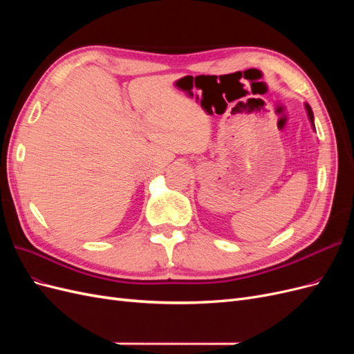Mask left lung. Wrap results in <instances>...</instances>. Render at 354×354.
I'll return each instance as SVG.
<instances>
[{
  "label": "left lung",
  "instance_id": "obj_1",
  "mask_svg": "<svg viewBox=\"0 0 354 354\" xmlns=\"http://www.w3.org/2000/svg\"><path fill=\"white\" fill-rule=\"evenodd\" d=\"M306 108H307V112H308V116H310V121L313 122V112H312V109H310L308 104H306ZM313 125H315V124H313Z\"/></svg>",
  "mask_w": 354,
  "mask_h": 354
}]
</instances>
